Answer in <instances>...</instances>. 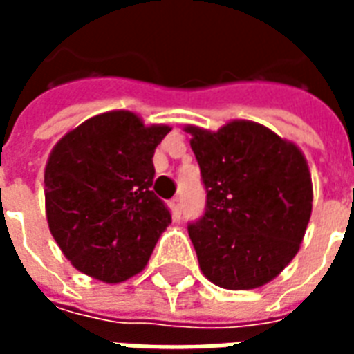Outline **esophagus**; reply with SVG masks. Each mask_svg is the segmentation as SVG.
<instances>
[{"instance_id": "34e87169", "label": "esophagus", "mask_w": 354, "mask_h": 354, "mask_svg": "<svg viewBox=\"0 0 354 354\" xmlns=\"http://www.w3.org/2000/svg\"><path fill=\"white\" fill-rule=\"evenodd\" d=\"M170 210H172V216L174 218H180V214H182V201H180V197H174V199H170Z\"/></svg>"}]
</instances>
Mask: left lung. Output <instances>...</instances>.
<instances>
[{
	"instance_id": "1",
	"label": "left lung",
	"mask_w": 354,
	"mask_h": 354,
	"mask_svg": "<svg viewBox=\"0 0 354 354\" xmlns=\"http://www.w3.org/2000/svg\"><path fill=\"white\" fill-rule=\"evenodd\" d=\"M185 132L207 189L205 214L187 225L201 271L222 288H260L296 256L311 218L304 153L254 121Z\"/></svg>"
}]
</instances>
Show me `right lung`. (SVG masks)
I'll return each mask as SVG.
<instances>
[{
    "instance_id": "1",
    "label": "right lung",
    "mask_w": 354,
    "mask_h": 354,
    "mask_svg": "<svg viewBox=\"0 0 354 354\" xmlns=\"http://www.w3.org/2000/svg\"><path fill=\"white\" fill-rule=\"evenodd\" d=\"M169 124L115 109L87 119L53 147L45 167L50 235L75 269L108 284L138 274L170 223L153 189L155 147Z\"/></svg>"
}]
</instances>
